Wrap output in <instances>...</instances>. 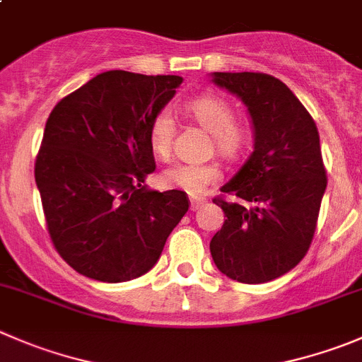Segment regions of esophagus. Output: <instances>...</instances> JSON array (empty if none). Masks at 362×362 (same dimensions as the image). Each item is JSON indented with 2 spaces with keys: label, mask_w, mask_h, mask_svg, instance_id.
Wrapping results in <instances>:
<instances>
[{
  "label": "esophagus",
  "mask_w": 362,
  "mask_h": 362,
  "mask_svg": "<svg viewBox=\"0 0 362 362\" xmlns=\"http://www.w3.org/2000/svg\"><path fill=\"white\" fill-rule=\"evenodd\" d=\"M205 203H206V199H203V198H191V210L192 212H194V210H199L203 205H205Z\"/></svg>",
  "instance_id": "esophagus-1"
}]
</instances>
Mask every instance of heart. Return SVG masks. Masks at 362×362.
Listing matches in <instances>:
<instances>
[{
    "label": "heart",
    "instance_id": "heart-1",
    "mask_svg": "<svg viewBox=\"0 0 362 362\" xmlns=\"http://www.w3.org/2000/svg\"><path fill=\"white\" fill-rule=\"evenodd\" d=\"M185 110L212 134L214 143L223 156H235L244 146L245 132L233 122V110L226 100L214 95H199L189 100ZM173 134L175 122L170 111L157 113L150 125V146L157 156H170ZM219 178L221 170L214 163H178L166 168L159 180L163 187L182 189L187 194L199 196Z\"/></svg>",
    "mask_w": 362,
    "mask_h": 362
}]
</instances>
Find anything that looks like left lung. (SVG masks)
Returning <instances> with one entry per match:
<instances>
[{
	"instance_id": "left-lung-1",
	"label": "left lung",
	"mask_w": 362,
	"mask_h": 362,
	"mask_svg": "<svg viewBox=\"0 0 362 362\" xmlns=\"http://www.w3.org/2000/svg\"><path fill=\"white\" fill-rule=\"evenodd\" d=\"M210 81L242 100L251 120L252 152L216 198L223 228L210 240L217 269L259 285L281 278L310 249L327 178L313 118L276 77L212 72Z\"/></svg>"
}]
</instances>
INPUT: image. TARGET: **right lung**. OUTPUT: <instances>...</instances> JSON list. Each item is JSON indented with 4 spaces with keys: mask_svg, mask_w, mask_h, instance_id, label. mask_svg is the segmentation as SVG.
<instances>
[{
    "mask_svg": "<svg viewBox=\"0 0 362 362\" xmlns=\"http://www.w3.org/2000/svg\"><path fill=\"white\" fill-rule=\"evenodd\" d=\"M180 76L107 70L59 100L45 124L35 182L56 251L104 283L146 274L189 210L184 191H153V117Z\"/></svg>",
    "mask_w": 362,
    "mask_h": 362,
    "instance_id": "add662e5",
    "label": "right lung"
}]
</instances>
